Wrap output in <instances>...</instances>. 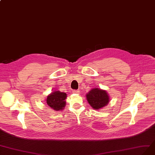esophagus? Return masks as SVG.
I'll return each instance as SVG.
<instances>
[{"instance_id": "34e87169", "label": "esophagus", "mask_w": 155, "mask_h": 155, "mask_svg": "<svg viewBox=\"0 0 155 155\" xmlns=\"http://www.w3.org/2000/svg\"><path fill=\"white\" fill-rule=\"evenodd\" d=\"M72 91L73 93H79V91L78 90H73Z\"/></svg>"}]
</instances>
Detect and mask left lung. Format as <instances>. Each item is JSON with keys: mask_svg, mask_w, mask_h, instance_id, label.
<instances>
[{"mask_svg": "<svg viewBox=\"0 0 155 155\" xmlns=\"http://www.w3.org/2000/svg\"><path fill=\"white\" fill-rule=\"evenodd\" d=\"M86 97L91 106L96 110L105 107L109 101V97L106 91L98 88L91 90Z\"/></svg>", "mask_w": 155, "mask_h": 155, "instance_id": "8db88e82", "label": "left lung"}]
</instances>
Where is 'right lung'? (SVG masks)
<instances>
[{"instance_id": "add662e5", "label": "right lung", "mask_w": 155, "mask_h": 155, "mask_svg": "<svg viewBox=\"0 0 155 155\" xmlns=\"http://www.w3.org/2000/svg\"><path fill=\"white\" fill-rule=\"evenodd\" d=\"M66 98V94L65 93H61L60 91H54L51 93L47 99V103L48 105L55 110H62V108L65 107L66 101H64Z\"/></svg>"}]
</instances>
